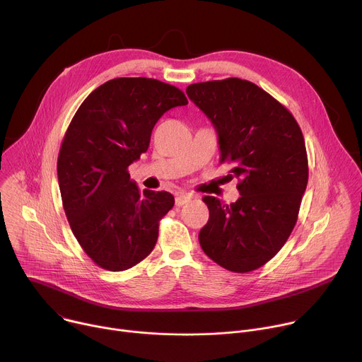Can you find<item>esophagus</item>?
Here are the masks:
<instances>
[{
    "mask_svg": "<svg viewBox=\"0 0 362 362\" xmlns=\"http://www.w3.org/2000/svg\"><path fill=\"white\" fill-rule=\"evenodd\" d=\"M191 198H192V195H191V194L181 192V194H178V195H177V198H175V205H177V206H182V205H184V204H187Z\"/></svg>",
    "mask_w": 362,
    "mask_h": 362,
    "instance_id": "34e87169",
    "label": "esophagus"
}]
</instances>
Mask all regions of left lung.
<instances>
[{"label": "left lung", "instance_id": "1", "mask_svg": "<svg viewBox=\"0 0 362 362\" xmlns=\"http://www.w3.org/2000/svg\"><path fill=\"white\" fill-rule=\"evenodd\" d=\"M191 102L214 124L221 163L232 165L240 197L222 205L204 197L208 223L199 230L206 256L246 273L269 262L290 236L307 187L303 133L293 115L252 82L238 78L194 83Z\"/></svg>", "mask_w": 362, "mask_h": 362}]
</instances>
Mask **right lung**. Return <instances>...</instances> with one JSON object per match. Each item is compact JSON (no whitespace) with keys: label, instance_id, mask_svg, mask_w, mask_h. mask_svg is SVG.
<instances>
[{"label":"right lung","instance_id":"obj_1","mask_svg":"<svg viewBox=\"0 0 362 362\" xmlns=\"http://www.w3.org/2000/svg\"><path fill=\"white\" fill-rule=\"evenodd\" d=\"M185 95L157 79L117 78L81 105L64 137L58 180L71 229L86 255L110 272L127 270L156 246L167 191H140L127 167L150 146L158 119Z\"/></svg>","mask_w":362,"mask_h":362}]
</instances>
